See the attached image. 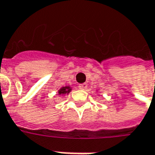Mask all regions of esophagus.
Wrapping results in <instances>:
<instances>
[{"label":"esophagus","instance_id":"obj_1","mask_svg":"<svg viewBox=\"0 0 155 155\" xmlns=\"http://www.w3.org/2000/svg\"><path fill=\"white\" fill-rule=\"evenodd\" d=\"M87 87H88V85L86 84H81L78 85V89L80 90H84L87 89Z\"/></svg>","mask_w":155,"mask_h":155}]
</instances>
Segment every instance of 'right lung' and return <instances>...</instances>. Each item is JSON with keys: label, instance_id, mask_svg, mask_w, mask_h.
<instances>
[{"label": "right lung", "instance_id": "obj_1", "mask_svg": "<svg viewBox=\"0 0 155 155\" xmlns=\"http://www.w3.org/2000/svg\"><path fill=\"white\" fill-rule=\"evenodd\" d=\"M71 91V87H70V86H65V87H61V89L58 90V94H59V95L69 94Z\"/></svg>", "mask_w": 155, "mask_h": 155}]
</instances>
